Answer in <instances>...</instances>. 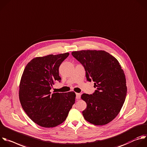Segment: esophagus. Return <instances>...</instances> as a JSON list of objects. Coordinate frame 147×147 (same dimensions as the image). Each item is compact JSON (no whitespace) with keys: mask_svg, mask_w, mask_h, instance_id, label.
I'll return each mask as SVG.
<instances>
[{"mask_svg":"<svg viewBox=\"0 0 147 147\" xmlns=\"http://www.w3.org/2000/svg\"><path fill=\"white\" fill-rule=\"evenodd\" d=\"M80 93H76V99H80Z\"/></svg>","mask_w":147,"mask_h":147,"instance_id":"esophagus-1","label":"esophagus"}]
</instances>
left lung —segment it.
Here are the masks:
<instances>
[{"label": "left lung", "mask_w": 147, "mask_h": 147, "mask_svg": "<svg viewBox=\"0 0 147 147\" xmlns=\"http://www.w3.org/2000/svg\"><path fill=\"white\" fill-rule=\"evenodd\" d=\"M72 55L84 66L87 80L97 87L93 94L81 96L87 104L84 118L94 125H107L118 115L126 99L124 71L116 58L104 50L75 51Z\"/></svg>", "instance_id": "obj_1"}]
</instances>
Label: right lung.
Here are the masks:
<instances>
[{"mask_svg": "<svg viewBox=\"0 0 147 147\" xmlns=\"http://www.w3.org/2000/svg\"><path fill=\"white\" fill-rule=\"evenodd\" d=\"M68 53L34 58L26 65L19 86L21 106L33 122L46 128L64 122L75 101L74 92H50L56 82H60L59 67Z\"/></svg>", "mask_w": 147, "mask_h": 147, "instance_id": "1", "label": "right lung"}]
</instances>
